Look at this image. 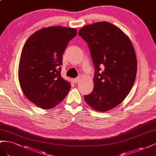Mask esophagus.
<instances>
[{
    "instance_id": "1",
    "label": "esophagus",
    "mask_w": 156,
    "mask_h": 156,
    "mask_svg": "<svg viewBox=\"0 0 156 156\" xmlns=\"http://www.w3.org/2000/svg\"><path fill=\"white\" fill-rule=\"evenodd\" d=\"M80 80V77H78V78H74V79L73 80V81H74V82L75 83H78Z\"/></svg>"
}]
</instances>
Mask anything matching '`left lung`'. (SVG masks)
Returning <instances> with one entry per match:
<instances>
[{
	"label": "left lung",
	"instance_id": "obj_1",
	"mask_svg": "<svg viewBox=\"0 0 156 156\" xmlns=\"http://www.w3.org/2000/svg\"><path fill=\"white\" fill-rule=\"evenodd\" d=\"M78 34L87 42L95 69L94 88L84 100L93 110L106 112L126 99L135 82L134 47L126 34L106 21L84 26Z\"/></svg>",
	"mask_w": 156,
	"mask_h": 156
}]
</instances>
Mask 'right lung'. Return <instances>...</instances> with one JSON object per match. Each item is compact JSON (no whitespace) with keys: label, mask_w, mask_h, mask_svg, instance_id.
Instances as JSON below:
<instances>
[{"label":"right lung","mask_w":156,"mask_h":156,"mask_svg":"<svg viewBox=\"0 0 156 156\" xmlns=\"http://www.w3.org/2000/svg\"><path fill=\"white\" fill-rule=\"evenodd\" d=\"M77 34L74 28L44 27L26 41L20 57L18 78L22 91L42 109L54 108L67 95L70 83L61 77L63 54Z\"/></svg>","instance_id":"obj_1"}]
</instances>
